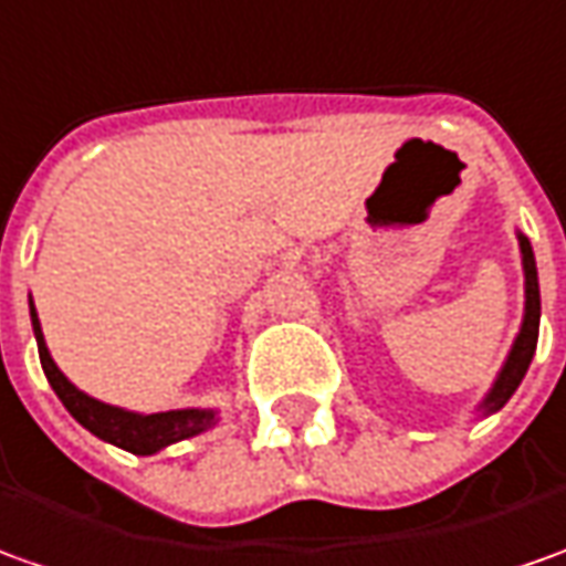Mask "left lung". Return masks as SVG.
<instances>
[{"mask_svg": "<svg viewBox=\"0 0 566 566\" xmlns=\"http://www.w3.org/2000/svg\"><path fill=\"white\" fill-rule=\"evenodd\" d=\"M517 241H521V263H524V322H521V332L514 337V344L509 349V359L499 368L490 394L483 396V402L476 406L480 415H493L499 412L505 402L511 399V394L521 387L526 368L533 363V353H536V340H539V275H536V256H533V248L526 241L524 232H517Z\"/></svg>", "mask_w": 566, "mask_h": 566, "instance_id": "8db88e82", "label": "left lung"}]
</instances>
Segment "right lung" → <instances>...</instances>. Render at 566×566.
I'll return each instance as SVG.
<instances>
[{"label":"right lung","instance_id":"obj_1","mask_svg":"<svg viewBox=\"0 0 566 566\" xmlns=\"http://www.w3.org/2000/svg\"><path fill=\"white\" fill-rule=\"evenodd\" d=\"M30 322H33V334H36V347H40V363L45 378L52 384V390L57 399L64 402V409L83 424V428L95 433L98 440L114 443L133 452V455H154L167 446L188 440V437H198L203 430H210L219 421L217 409H172V412H129L120 406H107L95 396L83 394L80 387H73L71 380L64 378V371L57 368L52 353L45 347V337H42L40 315L30 297Z\"/></svg>","mask_w":566,"mask_h":566}]
</instances>
